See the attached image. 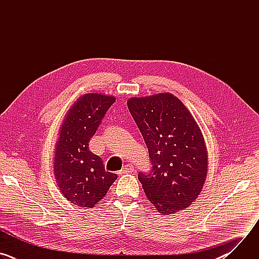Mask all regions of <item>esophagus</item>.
<instances>
[{"instance_id": "34e87169", "label": "esophagus", "mask_w": 259, "mask_h": 259, "mask_svg": "<svg viewBox=\"0 0 259 259\" xmlns=\"http://www.w3.org/2000/svg\"><path fill=\"white\" fill-rule=\"evenodd\" d=\"M133 171H134L133 165H131V164H126V165L122 168V170L119 172V174H125V173L133 172Z\"/></svg>"}]
</instances>
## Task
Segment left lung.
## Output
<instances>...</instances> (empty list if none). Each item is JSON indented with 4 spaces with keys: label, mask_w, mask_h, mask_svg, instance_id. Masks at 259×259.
Here are the masks:
<instances>
[{
    "label": "left lung",
    "mask_w": 259,
    "mask_h": 259,
    "mask_svg": "<svg viewBox=\"0 0 259 259\" xmlns=\"http://www.w3.org/2000/svg\"><path fill=\"white\" fill-rule=\"evenodd\" d=\"M130 114L149 149L153 170L138 173L146 198L163 215L188 208L201 194L208 152L196 120L176 96L131 97Z\"/></svg>",
    "instance_id": "obj_1"
}]
</instances>
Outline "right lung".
Segmentation results:
<instances>
[{
  "instance_id": "add662e5",
  "label": "right lung",
  "mask_w": 259,
  "mask_h": 259,
  "mask_svg": "<svg viewBox=\"0 0 259 259\" xmlns=\"http://www.w3.org/2000/svg\"><path fill=\"white\" fill-rule=\"evenodd\" d=\"M116 97L87 93L73 102L63 119L56 142L53 173L57 187L71 204L93 208L106 195L117 174L106 172L101 159L89 151L107 109Z\"/></svg>"
}]
</instances>
